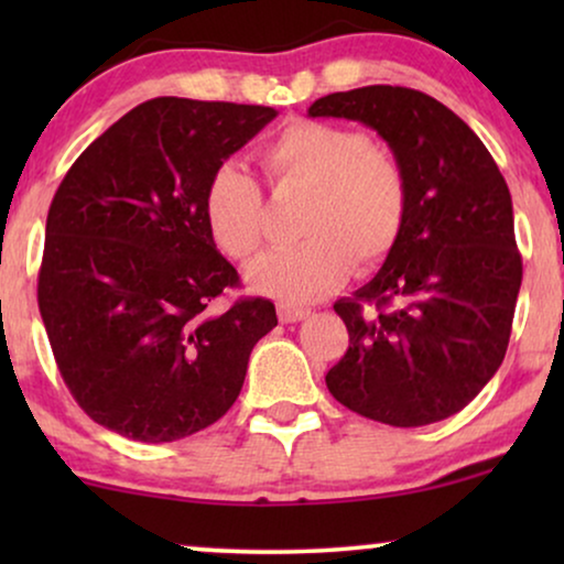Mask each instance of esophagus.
Masks as SVG:
<instances>
[{"label":"esophagus","mask_w":564,"mask_h":564,"mask_svg":"<svg viewBox=\"0 0 564 564\" xmlns=\"http://www.w3.org/2000/svg\"><path fill=\"white\" fill-rule=\"evenodd\" d=\"M276 315H280L282 323H297V321H305L307 315H311V311H307V307L282 303V305H276Z\"/></svg>","instance_id":"1"}]
</instances>
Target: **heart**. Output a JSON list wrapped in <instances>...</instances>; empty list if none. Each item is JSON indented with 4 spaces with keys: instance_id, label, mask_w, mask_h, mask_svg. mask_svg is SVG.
I'll use <instances>...</instances> for the list:
<instances>
[{
    "instance_id": "1",
    "label": "heart",
    "mask_w": 564,
    "mask_h": 564,
    "mask_svg": "<svg viewBox=\"0 0 564 564\" xmlns=\"http://www.w3.org/2000/svg\"><path fill=\"white\" fill-rule=\"evenodd\" d=\"M276 189L311 195L300 236L305 241L261 257L246 280L284 303H305L336 290L349 274L388 257L408 213V176L388 149L357 128L295 120L259 151ZM203 213L213 241L236 261L257 257L264 241V192L257 176L226 161L207 180Z\"/></svg>"
}]
</instances>
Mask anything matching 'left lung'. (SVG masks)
I'll list each match as a JSON object with an SVG mask.
<instances>
[{"mask_svg": "<svg viewBox=\"0 0 564 564\" xmlns=\"http://www.w3.org/2000/svg\"><path fill=\"white\" fill-rule=\"evenodd\" d=\"M307 115L375 128L408 176L382 269L334 305L349 349L328 369L330 395L400 429L449 419L498 372L511 338L523 267L503 174L473 128L419 89L336 91Z\"/></svg>", "mask_w": 564, "mask_h": 564, "instance_id": "obj_1", "label": "left lung"}]
</instances>
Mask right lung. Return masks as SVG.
I'll use <instances>...</instances> for the list:
<instances>
[{
    "instance_id": "add662e5",
    "label": "right lung",
    "mask_w": 564,
    "mask_h": 564,
    "mask_svg": "<svg viewBox=\"0 0 564 564\" xmlns=\"http://www.w3.org/2000/svg\"><path fill=\"white\" fill-rule=\"evenodd\" d=\"M274 107L156 97L89 143L53 195L37 307L82 411L133 442L197 434L228 413L274 303L241 284L203 195Z\"/></svg>"
}]
</instances>
